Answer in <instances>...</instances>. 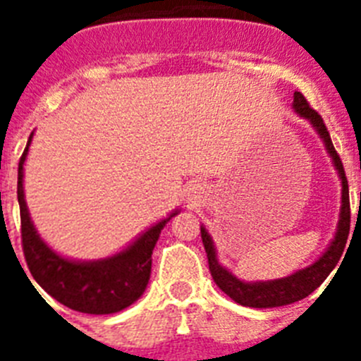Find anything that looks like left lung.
<instances>
[{
    "label": "left lung",
    "instance_id": "1",
    "mask_svg": "<svg viewBox=\"0 0 361 361\" xmlns=\"http://www.w3.org/2000/svg\"><path fill=\"white\" fill-rule=\"evenodd\" d=\"M293 108L296 114L307 119L309 123L314 126L318 135L324 141L325 149L331 155L334 162V168L338 170V175L342 178V212H340V220H338V229L334 235L333 242L329 244L327 251L318 258L317 262L311 264L305 269H300L293 275L286 276V279L279 280H267V282H242L237 276L231 275L226 267H222L216 260V251L213 245L209 233L206 228L200 226V237H202L204 250L208 255V264L212 276L215 283L219 286L226 295L231 300H235L237 304L245 305V307L255 309H267V307H280V305H289L293 302L305 298L311 295L317 288H320L324 280L331 275V271L336 267L338 260L342 257L343 250H345L347 237H349L350 229V204H349V184H347L345 170H343L342 159L334 149L331 135L327 132L324 119L320 117L317 110H312L309 106L307 99L300 92H295V101H293Z\"/></svg>",
    "mask_w": 361,
    "mask_h": 361
}]
</instances>
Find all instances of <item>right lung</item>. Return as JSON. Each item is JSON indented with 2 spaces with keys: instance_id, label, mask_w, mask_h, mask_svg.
<instances>
[{
  "instance_id": "add662e5",
  "label": "right lung",
  "mask_w": 361,
  "mask_h": 361,
  "mask_svg": "<svg viewBox=\"0 0 361 361\" xmlns=\"http://www.w3.org/2000/svg\"><path fill=\"white\" fill-rule=\"evenodd\" d=\"M30 141L32 133L19 159L18 202L21 213L23 255L32 276L50 296L73 311L88 314H111L123 311L145 293L152 273L153 247L166 222L178 212H173L168 219L152 226L132 245L114 257L95 262H75L63 258L41 240L25 202L23 164Z\"/></svg>"
}]
</instances>
